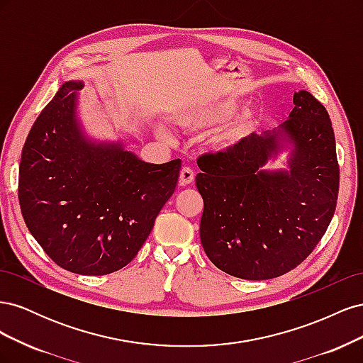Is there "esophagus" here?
Instances as JSON below:
<instances>
[{"instance_id":"obj_1","label":"esophagus","mask_w":363,"mask_h":363,"mask_svg":"<svg viewBox=\"0 0 363 363\" xmlns=\"http://www.w3.org/2000/svg\"><path fill=\"white\" fill-rule=\"evenodd\" d=\"M194 182V171L189 167H183L180 171V184H191Z\"/></svg>"}]
</instances>
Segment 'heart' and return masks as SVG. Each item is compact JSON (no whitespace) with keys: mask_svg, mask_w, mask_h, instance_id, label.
Returning <instances> with one entry per match:
<instances>
[{"mask_svg":"<svg viewBox=\"0 0 363 363\" xmlns=\"http://www.w3.org/2000/svg\"><path fill=\"white\" fill-rule=\"evenodd\" d=\"M238 107V101L233 98H223V100H215L207 103L201 107L191 108L180 113L175 121L177 124L186 130L200 131L207 127H212L221 121L227 119L230 115L235 112ZM257 124V115L251 108L239 112L236 116L225 123L221 128L215 130L213 133L208 136L207 144L211 148L223 151L235 147L240 140L245 139ZM160 138L164 140H172V136L168 130L160 128L159 130Z\"/></svg>","mask_w":363,"mask_h":363,"instance_id":"b5f03b06","label":"heart"}]
</instances>
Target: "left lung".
I'll use <instances>...</instances> for the list:
<instances>
[{
  "label": "left lung",
  "instance_id": "obj_1",
  "mask_svg": "<svg viewBox=\"0 0 363 363\" xmlns=\"http://www.w3.org/2000/svg\"><path fill=\"white\" fill-rule=\"evenodd\" d=\"M294 104L279 128L199 159L201 244L213 265L233 277L268 280L289 272L333 218L339 164L330 116L307 91L295 92ZM289 145V170L261 169Z\"/></svg>",
  "mask_w": 363,
  "mask_h": 363
}]
</instances>
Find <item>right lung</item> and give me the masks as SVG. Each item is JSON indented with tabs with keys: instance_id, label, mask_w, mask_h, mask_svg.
I'll return each instance as SVG.
<instances>
[{
	"instance_id": "right-lung-1",
	"label": "right lung",
	"mask_w": 363,
	"mask_h": 363,
	"mask_svg": "<svg viewBox=\"0 0 363 363\" xmlns=\"http://www.w3.org/2000/svg\"><path fill=\"white\" fill-rule=\"evenodd\" d=\"M82 82L63 83L33 124L18 199L30 233L63 269L104 276L135 259L179 180L182 160H140L121 142L87 138Z\"/></svg>"
}]
</instances>
